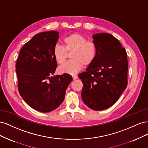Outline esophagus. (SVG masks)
<instances>
[{"instance_id":"34e87169","label":"esophagus","mask_w":148,"mask_h":148,"mask_svg":"<svg viewBox=\"0 0 148 148\" xmlns=\"http://www.w3.org/2000/svg\"><path fill=\"white\" fill-rule=\"evenodd\" d=\"M72 77H73V80L78 79V76H77V75H72Z\"/></svg>"}]
</instances>
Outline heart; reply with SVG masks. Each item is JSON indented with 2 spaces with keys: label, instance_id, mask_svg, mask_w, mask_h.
Segmentation results:
<instances>
[{
  "label": "heart",
  "instance_id": "heart-1",
  "mask_svg": "<svg viewBox=\"0 0 148 148\" xmlns=\"http://www.w3.org/2000/svg\"><path fill=\"white\" fill-rule=\"evenodd\" d=\"M63 41L64 46L57 44L53 48V57L58 64H63L68 57V53H71V60L59 67L60 73L75 74L84 66H88L95 62L97 47L94 41H87L86 37L77 33L67 36Z\"/></svg>",
  "mask_w": 148,
  "mask_h": 148
}]
</instances>
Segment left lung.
I'll use <instances>...</instances> for the list:
<instances>
[{"label":"left lung","instance_id":"left-lung-1","mask_svg":"<svg viewBox=\"0 0 148 148\" xmlns=\"http://www.w3.org/2000/svg\"><path fill=\"white\" fill-rule=\"evenodd\" d=\"M92 38L97 47L96 58L78 77L83 84L84 104L92 110H102L114 104L127 86V54L110 34H96Z\"/></svg>","mask_w":148,"mask_h":148}]
</instances>
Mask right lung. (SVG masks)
<instances>
[{
    "instance_id": "add662e5",
    "label": "right lung",
    "mask_w": 148,
    "mask_h": 148,
    "mask_svg": "<svg viewBox=\"0 0 148 148\" xmlns=\"http://www.w3.org/2000/svg\"><path fill=\"white\" fill-rule=\"evenodd\" d=\"M59 33L51 31L36 34L21 49L16 63L18 89L33 109L49 112L63 102L72 77L68 73L52 77L57 66L53 50Z\"/></svg>"
}]
</instances>
